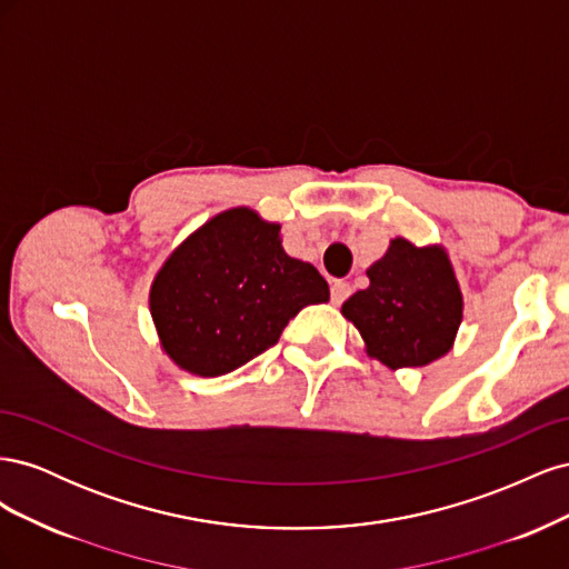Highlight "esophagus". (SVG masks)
<instances>
[{
    "label": "esophagus",
    "instance_id": "34e87169",
    "mask_svg": "<svg viewBox=\"0 0 569 569\" xmlns=\"http://www.w3.org/2000/svg\"><path fill=\"white\" fill-rule=\"evenodd\" d=\"M349 295H351V284L349 282H343V280H337V282H332V303H343L349 299Z\"/></svg>",
    "mask_w": 569,
    "mask_h": 569
}]
</instances>
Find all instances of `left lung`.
Wrapping results in <instances>:
<instances>
[{
    "label": "left lung",
    "instance_id": "obj_1",
    "mask_svg": "<svg viewBox=\"0 0 569 569\" xmlns=\"http://www.w3.org/2000/svg\"><path fill=\"white\" fill-rule=\"evenodd\" d=\"M370 284L343 301L366 353L389 370L420 368L451 351L462 322V295L443 247H416L403 237L368 270Z\"/></svg>",
    "mask_w": 569,
    "mask_h": 569
}]
</instances>
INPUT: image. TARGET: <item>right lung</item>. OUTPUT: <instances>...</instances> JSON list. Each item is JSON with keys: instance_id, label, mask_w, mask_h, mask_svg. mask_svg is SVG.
<instances>
[{"instance_id": "add662e5", "label": "right lung", "mask_w": 569, "mask_h": 569, "mask_svg": "<svg viewBox=\"0 0 569 569\" xmlns=\"http://www.w3.org/2000/svg\"><path fill=\"white\" fill-rule=\"evenodd\" d=\"M330 301V287L282 249L280 226L230 209L203 222L166 258L149 289L161 349L199 377H218L278 343L301 308Z\"/></svg>"}]
</instances>
